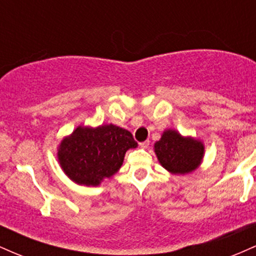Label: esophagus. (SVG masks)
<instances>
[{
    "label": "esophagus",
    "mask_w": 256,
    "mask_h": 256,
    "mask_svg": "<svg viewBox=\"0 0 256 256\" xmlns=\"http://www.w3.org/2000/svg\"><path fill=\"white\" fill-rule=\"evenodd\" d=\"M140 148H143V149L148 148V146H149V140H144V142H140Z\"/></svg>",
    "instance_id": "esophagus-1"
}]
</instances>
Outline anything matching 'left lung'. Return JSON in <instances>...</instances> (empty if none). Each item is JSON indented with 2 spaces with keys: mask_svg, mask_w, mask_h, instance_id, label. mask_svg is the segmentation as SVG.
<instances>
[{
  "mask_svg": "<svg viewBox=\"0 0 256 256\" xmlns=\"http://www.w3.org/2000/svg\"><path fill=\"white\" fill-rule=\"evenodd\" d=\"M154 152L160 165L172 174H188L201 165L204 146L200 140L168 128L154 144Z\"/></svg>",
  "mask_w": 256,
  "mask_h": 256,
  "instance_id": "8db88e82",
  "label": "left lung"
}]
</instances>
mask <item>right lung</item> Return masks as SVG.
<instances>
[{
    "mask_svg": "<svg viewBox=\"0 0 256 256\" xmlns=\"http://www.w3.org/2000/svg\"><path fill=\"white\" fill-rule=\"evenodd\" d=\"M137 146L131 132L116 125H79L58 144V160L76 184L98 186L119 171L126 152Z\"/></svg>",
    "mask_w": 256,
    "mask_h": 256,
    "instance_id": "right-lung-1",
    "label": "right lung"
}]
</instances>
